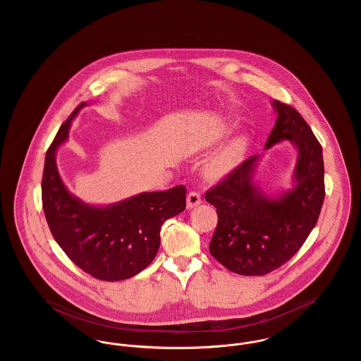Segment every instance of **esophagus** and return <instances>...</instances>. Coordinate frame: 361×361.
Here are the masks:
<instances>
[{"label": "esophagus", "instance_id": "esophagus-1", "mask_svg": "<svg viewBox=\"0 0 361 361\" xmlns=\"http://www.w3.org/2000/svg\"><path fill=\"white\" fill-rule=\"evenodd\" d=\"M202 203V197L197 192H189L187 196V207L188 208H195Z\"/></svg>", "mask_w": 361, "mask_h": 361}]
</instances>
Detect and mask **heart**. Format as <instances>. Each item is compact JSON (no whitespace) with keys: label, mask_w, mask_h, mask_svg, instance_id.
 <instances>
[{"label":"heart","mask_w":361,"mask_h":361,"mask_svg":"<svg viewBox=\"0 0 361 361\" xmlns=\"http://www.w3.org/2000/svg\"><path fill=\"white\" fill-rule=\"evenodd\" d=\"M250 137L246 133H240L207 161L204 172L211 180H221L238 169L249 150Z\"/></svg>","instance_id":"b5f03b06"}]
</instances>
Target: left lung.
Masks as SVG:
<instances>
[{"instance_id": "8db88e82", "label": "left lung", "mask_w": 361, "mask_h": 361, "mask_svg": "<svg viewBox=\"0 0 361 361\" xmlns=\"http://www.w3.org/2000/svg\"><path fill=\"white\" fill-rule=\"evenodd\" d=\"M272 106L277 119L264 150L286 140L295 147L291 188L269 195L259 185L256 173L264 153L246 159L206 195L218 212L209 253L238 275H265L287 262L307 240L325 199L319 142L296 109L277 100Z\"/></svg>"}]
</instances>
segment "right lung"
Masks as SVG:
<instances>
[{"mask_svg": "<svg viewBox=\"0 0 361 361\" xmlns=\"http://www.w3.org/2000/svg\"><path fill=\"white\" fill-rule=\"evenodd\" d=\"M82 103L65 121L46 154L42 180L43 209L52 235L86 274L106 281L130 279L143 271L161 243L164 222L185 209L187 189L142 192L112 204H89L70 192L58 166L56 152L69 139Z\"/></svg>", "mask_w": 361, "mask_h": 361, "instance_id": "1", "label": "right lung"}]
</instances>
